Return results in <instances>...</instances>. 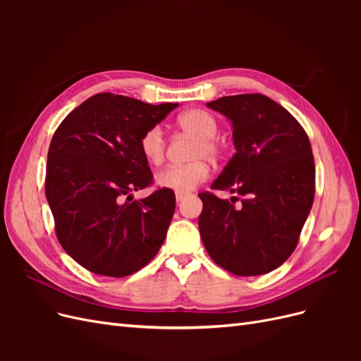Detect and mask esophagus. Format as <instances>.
Masks as SVG:
<instances>
[{
  "label": "esophagus",
  "instance_id": "esophagus-1",
  "mask_svg": "<svg viewBox=\"0 0 361 361\" xmlns=\"http://www.w3.org/2000/svg\"><path fill=\"white\" fill-rule=\"evenodd\" d=\"M188 192H182V191H176V202H182L185 197H187Z\"/></svg>",
  "mask_w": 361,
  "mask_h": 361
}]
</instances>
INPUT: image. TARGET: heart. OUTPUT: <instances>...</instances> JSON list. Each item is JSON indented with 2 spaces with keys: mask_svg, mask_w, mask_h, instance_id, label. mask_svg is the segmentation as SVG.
<instances>
[{
  "mask_svg": "<svg viewBox=\"0 0 361 361\" xmlns=\"http://www.w3.org/2000/svg\"><path fill=\"white\" fill-rule=\"evenodd\" d=\"M179 128L188 135L197 138V145L192 152V159H215L220 154V147L215 143L218 133V123L215 117L203 110H190L178 117ZM140 152L143 158L152 164L159 166L166 152V140L159 126H152L140 138ZM209 176V167L204 161H194L187 166H169L155 176V183L164 190L173 191H191Z\"/></svg>",
  "mask_w": 361,
  "mask_h": 361,
  "instance_id": "1",
  "label": "heart"
}]
</instances>
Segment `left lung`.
I'll list each match as a JSON object with an SVG mask.
<instances>
[{
	"label": "left lung",
	"mask_w": 361,
	"mask_h": 361,
	"mask_svg": "<svg viewBox=\"0 0 361 361\" xmlns=\"http://www.w3.org/2000/svg\"><path fill=\"white\" fill-rule=\"evenodd\" d=\"M206 106L231 120L236 149L211 188L244 199L235 207L211 192L199 194L203 245L232 274H267L292 255L312 209L314 161L309 137L265 94L224 96Z\"/></svg>",
	"instance_id": "1"
}]
</instances>
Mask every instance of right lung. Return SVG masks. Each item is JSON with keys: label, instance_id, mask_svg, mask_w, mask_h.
I'll return each mask as SVG.
<instances>
[{"label": "right lung", "instance_id": "obj_1", "mask_svg": "<svg viewBox=\"0 0 361 361\" xmlns=\"http://www.w3.org/2000/svg\"><path fill=\"white\" fill-rule=\"evenodd\" d=\"M176 106L97 93L75 108L52 137L45 190L59 243L94 274H133L166 239L174 192L161 188L133 200V191L152 180L140 152L141 135Z\"/></svg>", "mask_w": 361, "mask_h": 361}]
</instances>
